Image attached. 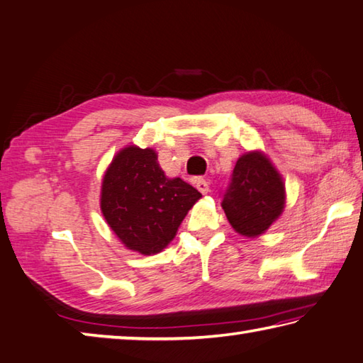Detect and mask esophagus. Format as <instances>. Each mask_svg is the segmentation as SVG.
I'll return each mask as SVG.
<instances>
[{"mask_svg":"<svg viewBox=\"0 0 363 363\" xmlns=\"http://www.w3.org/2000/svg\"><path fill=\"white\" fill-rule=\"evenodd\" d=\"M194 184H195V187L199 189L203 195L209 192V184H208L206 179H203V177H195Z\"/></svg>","mask_w":363,"mask_h":363,"instance_id":"34e87169","label":"esophagus"}]
</instances>
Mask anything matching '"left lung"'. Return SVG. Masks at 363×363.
<instances>
[{
	"mask_svg": "<svg viewBox=\"0 0 363 363\" xmlns=\"http://www.w3.org/2000/svg\"><path fill=\"white\" fill-rule=\"evenodd\" d=\"M286 206V184L262 150L236 160L222 208L236 233L257 238L279 219Z\"/></svg>",
	"mask_w": 363,
	"mask_h": 363,
	"instance_id": "8db88e82",
	"label": "left lung"
}]
</instances>
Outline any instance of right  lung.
Returning a JSON list of instances; mask_svg holds the SVG:
<instances>
[{"instance_id": "obj_1", "label": "right lung", "mask_w": 363, "mask_h": 363, "mask_svg": "<svg viewBox=\"0 0 363 363\" xmlns=\"http://www.w3.org/2000/svg\"><path fill=\"white\" fill-rule=\"evenodd\" d=\"M201 194L181 177H167L152 147L118 150L103 176L100 208L122 245L143 255L159 254Z\"/></svg>"}]
</instances>
